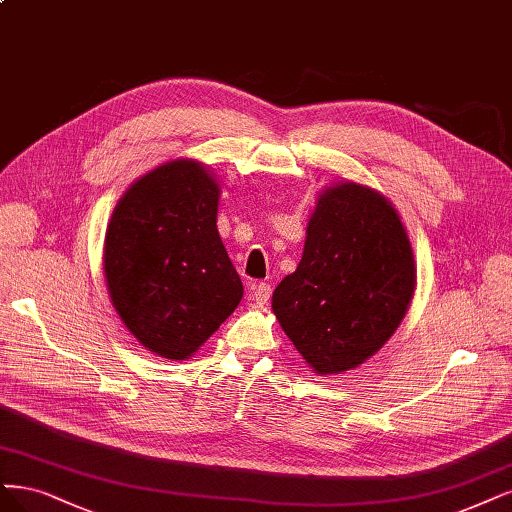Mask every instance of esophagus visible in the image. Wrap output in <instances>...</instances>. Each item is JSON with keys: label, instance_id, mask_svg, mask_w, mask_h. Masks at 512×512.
Returning <instances> with one entry per match:
<instances>
[{"label": "esophagus", "instance_id": "esophagus-1", "mask_svg": "<svg viewBox=\"0 0 512 512\" xmlns=\"http://www.w3.org/2000/svg\"><path fill=\"white\" fill-rule=\"evenodd\" d=\"M271 292L273 290L269 284H254L252 286V296L258 305H267V301L271 298Z\"/></svg>", "mask_w": 512, "mask_h": 512}]
</instances>
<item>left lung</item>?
I'll list each match as a JSON object with an SVG mask.
<instances>
[{
	"label": "left lung",
	"mask_w": 512,
	"mask_h": 512,
	"mask_svg": "<svg viewBox=\"0 0 512 512\" xmlns=\"http://www.w3.org/2000/svg\"><path fill=\"white\" fill-rule=\"evenodd\" d=\"M417 286L392 201L358 182L317 195L303 258L273 292V313L317 375L354 370L390 341Z\"/></svg>",
	"instance_id": "8db88e82"
}]
</instances>
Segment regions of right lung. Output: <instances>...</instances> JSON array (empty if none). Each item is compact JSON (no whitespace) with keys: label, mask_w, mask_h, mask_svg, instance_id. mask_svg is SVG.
<instances>
[{"label":"right lung","mask_w":512,"mask_h":512,"mask_svg":"<svg viewBox=\"0 0 512 512\" xmlns=\"http://www.w3.org/2000/svg\"><path fill=\"white\" fill-rule=\"evenodd\" d=\"M218 203L214 171L175 158L137 178L112 211L103 243L110 301L161 358L195 356L243 298L216 226Z\"/></svg>","instance_id":"obj_1"}]
</instances>
